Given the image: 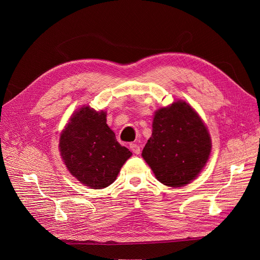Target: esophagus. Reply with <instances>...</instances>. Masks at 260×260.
Masks as SVG:
<instances>
[{"label":"esophagus","instance_id":"1","mask_svg":"<svg viewBox=\"0 0 260 260\" xmlns=\"http://www.w3.org/2000/svg\"><path fill=\"white\" fill-rule=\"evenodd\" d=\"M130 149L131 151L135 153V154H140L141 152V148H140V145L137 144V143H131L130 144Z\"/></svg>","mask_w":260,"mask_h":260}]
</instances>
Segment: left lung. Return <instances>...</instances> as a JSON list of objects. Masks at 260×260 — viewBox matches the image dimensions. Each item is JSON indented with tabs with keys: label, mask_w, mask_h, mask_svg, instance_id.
Returning a JSON list of instances; mask_svg holds the SVG:
<instances>
[{
	"label": "left lung",
	"mask_w": 260,
	"mask_h": 260,
	"mask_svg": "<svg viewBox=\"0 0 260 260\" xmlns=\"http://www.w3.org/2000/svg\"><path fill=\"white\" fill-rule=\"evenodd\" d=\"M210 151L205 123L190 104L179 100L155 112L152 137L142 156L159 182L180 187L200 175Z\"/></svg>",
	"instance_id": "left-lung-1"
}]
</instances>
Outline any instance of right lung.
<instances>
[{"instance_id":"add662e5","label":"right lung","mask_w":260,"mask_h":260,"mask_svg":"<svg viewBox=\"0 0 260 260\" xmlns=\"http://www.w3.org/2000/svg\"><path fill=\"white\" fill-rule=\"evenodd\" d=\"M62 161L78 181L91 188L111 185L132 153L117 142L106 112L83 106L70 117L59 138Z\"/></svg>"}]
</instances>
